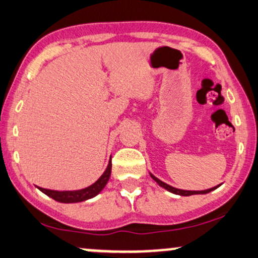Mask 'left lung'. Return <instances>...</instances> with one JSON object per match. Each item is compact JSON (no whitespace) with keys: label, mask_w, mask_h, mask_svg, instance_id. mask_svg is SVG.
Wrapping results in <instances>:
<instances>
[{"label":"left lung","mask_w":258,"mask_h":258,"mask_svg":"<svg viewBox=\"0 0 258 258\" xmlns=\"http://www.w3.org/2000/svg\"><path fill=\"white\" fill-rule=\"evenodd\" d=\"M150 176H151L153 180L157 182V183L161 185L162 188L167 189V190L171 191V193H174L176 195H182V197H189V195H195V194H207V193H210V191L214 190V189H217L220 185L219 184V185H217V187L206 189V190H183V189H177V188H175V187H171V185H169L167 183H164V182L161 181V180H159V178L156 177V176H153L152 174H150Z\"/></svg>","instance_id":"obj_1"}]
</instances>
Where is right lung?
I'll return each instance as SVG.
<instances>
[{"label":"right lung","instance_id":"obj_1","mask_svg":"<svg viewBox=\"0 0 258 258\" xmlns=\"http://www.w3.org/2000/svg\"><path fill=\"white\" fill-rule=\"evenodd\" d=\"M110 171H112V158L109 159L108 165H107L105 172L101 175V177L97 180L95 183H93L89 187L80 189V190H51V189L39 188L42 193L46 194L58 202H63V204H74V202H81L86 201L88 199H91L96 197L97 194L106 187L107 182H108L110 177Z\"/></svg>","mask_w":258,"mask_h":258}]
</instances>
